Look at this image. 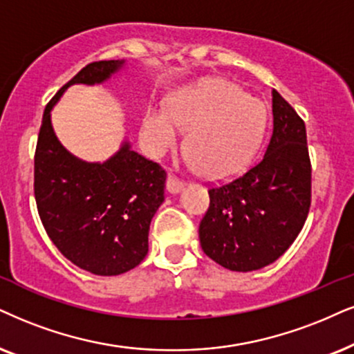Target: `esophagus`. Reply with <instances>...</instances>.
I'll return each instance as SVG.
<instances>
[{
    "label": "esophagus",
    "mask_w": 354,
    "mask_h": 354,
    "mask_svg": "<svg viewBox=\"0 0 354 354\" xmlns=\"http://www.w3.org/2000/svg\"><path fill=\"white\" fill-rule=\"evenodd\" d=\"M167 187H168L169 192H173V194H176V192H180V191L183 189V187H185V181H181L180 178L174 176V174H169Z\"/></svg>",
    "instance_id": "1"
}]
</instances>
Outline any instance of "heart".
I'll return each mask as SVG.
<instances>
[{
    "label": "heart",
    "instance_id": "b5f03b06",
    "mask_svg": "<svg viewBox=\"0 0 354 354\" xmlns=\"http://www.w3.org/2000/svg\"><path fill=\"white\" fill-rule=\"evenodd\" d=\"M265 111L240 86L214 80L169 101L168 109L150 106L144 114V138L151 151L162 153L189 129L186 150L201 174L229 176L252 156L261 137Z\"/></svg>",
    "mask_w": 354,
    "mask_h": 354
}]
</instances>
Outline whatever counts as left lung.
Masks as SVG:
<instances>
[{
  "mask_svg": "<svg viewBox=\"0 0 354 354\" xmlns=\"http://www.w3.org/2000/svg\"><path fill=\"white\" fill-rule=\"evenodd\" d=\"M209 198L201 247L227 270L265 268L297 239L310 209L312 165L306 124L276 89L265 155L241 176L210 187Z\"/></svg>",
  "mask_w": 354,
  "mask_h": 354,
  "instance_id": "left-lung-1",
  "label": "left lung"
}]
</instances>
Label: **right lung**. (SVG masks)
I'll return each mask as SVG.
<instances>
[{"mask_svg":"<svg viewBox=\"0 0 354 354\" xmlns=\"http://www.w3.org/2000/svg\"><path fill=\"white\" fill-rule=\"evenodd\" d=\"M122 65L93 62L58 89L44 111L34 155L35 204L48 239L73 265L97 276L122 274L147 257L167 171L129 142L104 163L82 162L58 142L50 111L70 84L102 83Z\"/></svg>","mask_w":354,"mask_h":354,"instance_id":"1","label":"right lung"}]
</instances>
